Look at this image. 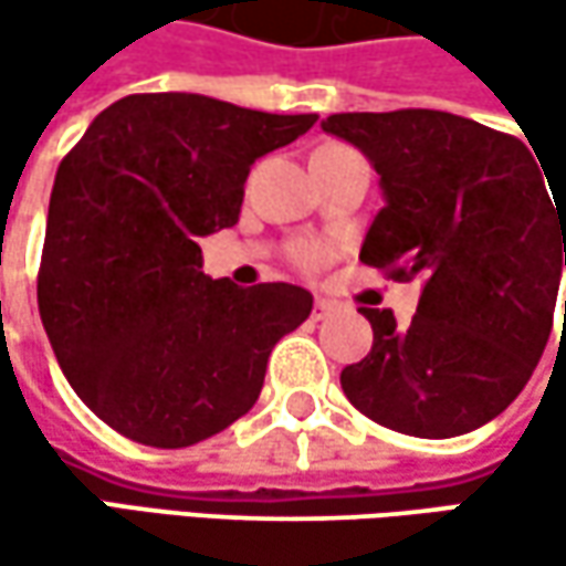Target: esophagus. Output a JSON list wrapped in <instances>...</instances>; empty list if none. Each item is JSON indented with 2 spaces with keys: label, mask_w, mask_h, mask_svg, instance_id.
<instances>
[{
  "label": "esophagus",
  "mask_w": 566,
  "mask_h": 566,
  "mask_svg": "<svg viewBox=\"0 0 566 566\" xmlns=\"http://www.w3.org/2000/svg\"><path fill=\"white\" fill-rule=\"evenodd\" d=\"M334 311H337V304H334L331 297H314V311H311V314H314V321H324V317H327V314H334Z\"/></svg>",
  "instance_id": "esophagus-1"
}]
</instances>
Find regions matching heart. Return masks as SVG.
Wrapping results in <instances>:
<instances>
[{"label":"heart","instance_id":"heart-1","mask_svg":"<svg viewBox=\"0 0 566 566\" xmlns=\"http://www.w3.org/2000/svg\"><path fill=\"white\" fill-rule=\"evenodd\" d=\"M321 262H324V249H317V245H304L297 252V265L301 269H317Z\"/></svg>","mask_w":566,"mask_h":566}]
</instances>
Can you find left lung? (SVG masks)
Instances as JSON below:
<instances>
[{
  "label": "left lung",
  "mask_w": 566,
  "mask_h": 566,
  "mask_svg": "<svg viewBox=\"0 0 566 566\" xmlns=\"http://www.w3.org/2000/svg\"><path fill=\"white\" fill-rule=\"evenodd\" d=\"M321 127L380 172L387 206L360 262L396 282L422 279L402 331L394 311L364 307L374 347L344 367V394L374 422L419 439L485 426L547 347L566 265V189L544 186L531 140L446 111L331 114Z\"/></svg>",
  "instance_id": "8db88e82"
}]
</instances>
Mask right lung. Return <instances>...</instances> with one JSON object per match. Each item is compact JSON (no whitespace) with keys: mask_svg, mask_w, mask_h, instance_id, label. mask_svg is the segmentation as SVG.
I'll return each mask as SVG.
<instances>
[{"mask_svg":"<svg viewBox=\"0 0 566 566\" xmlns=\"http://www.w3.org/2000/svg\"><path fill=\"white\" fill-rule=\"evenodd\" d=\"M314 120L130 94L61 160L39 314L74 394L120 436L182 449L255 406L272 347L314 297L284 282H212L199 239L239 222L252 164Z\"/></svg>","mask_w":566,"mask_h":566,"instance_id":"right-lung-1","label":"right lung"}]
</instances>
